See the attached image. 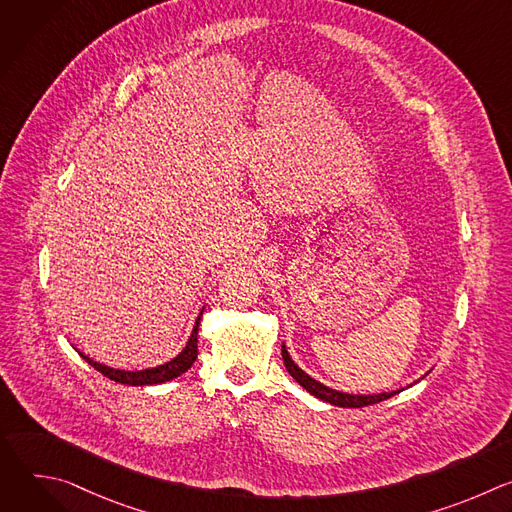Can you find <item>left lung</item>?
Wrapping results in <instances>:
<instances>
[{"instance_id": "8db88e82", "label": "left lung", "mask_w": 512, "mask_h": 512, "mask_svg": "<svg viewBox=\"0 0 512 512\" xmlns=\"http://www.w3.org/2000/svg\"><path fill=\"white\" fill-rule=\"evenodd\" d=\"M281 356H283V364H285L287 373H289L291 377H294L308 393H312L314 397H318V399H322V401H326V403H330V405H336V407H354V409H356V407H367V405L381 403V401H385V399L397 395L399 391H403V389H399V391L379 393V395H350V393H342V391H336V389L326 387L324 383L316 381V379L310 377L306 371H302V369L298 367V364H296L294 360H291V356H289L285 344H281Z\"/></svg>"}]
</instances>
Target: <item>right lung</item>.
<instances>
[{"instance_id":"add662e5","label":"right lung","mask_w":512,"mask_h":512,"mask_svg":"<svg viewBox=\"0 0 512 512\" xmlns=\"http://www.w3.org/2000/svg\"><path fill=\"white\" fill-rule=\"evenodd\" d=\"M202 312L204 308L200 310L196 322H194V328H192V334L186 342V346L182 348V352L178 356H174L172 360L160 364V367H154V369H143V371H121V369H111L107 367V364H101L93 358H89L87 354L79 352L93 369H97L101 375H105L107 379L115 381V383H121V385H131V387H143V385H160V383H166V381H172L176 377H180L182 373H186L196 356H198V324H200V318H202Z\"/></svg>"}]
</instances>
